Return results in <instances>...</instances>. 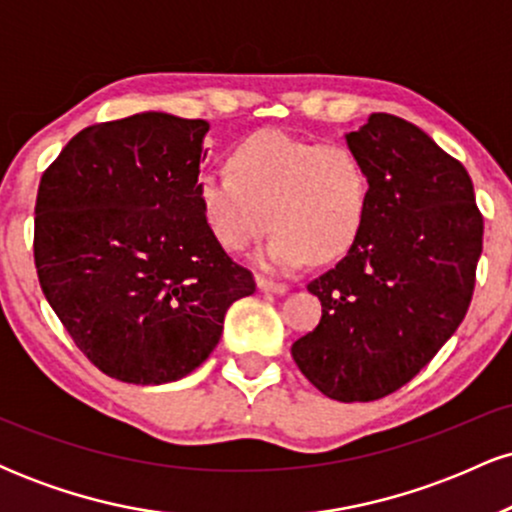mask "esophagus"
Returning a JSON list of instances; mask_svg holds the SVG:
<instances>
[{"label": "esophagus", "mask_w": 512, "mask_h": 512, "mask_svg": "<svg viewBox=\"0 0 512 512\" xmlns=\"http://www.w3.org/2000/svg\"><path fill=\"white\" fill-rule=\"evenodd\" d=\"M257 289L269 291V293H286L289 291V286H286L284 281H274V279H267V276H257Z\"/></svg>", "instance_id": "obj_1"}]
</instances>
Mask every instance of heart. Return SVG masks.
Segmentation results:
<instances>
[{"label": "heart", "mask_w": 512, "mask_h": 512, "mask_svg": "<svg viewBox=\"0 0 512 512\" xmlns=\"http://www.w3.org/2000/svg\"><path fill=\"white\" fill-rule=\"evenodd\" d=\"M228 170L199 175V209L228 252L248 250L272 226L276 233L257 255L262 267L293 272L308 260L334 262L366 226L370 175L349 146L269 129L240 142Z\"/></svg>", "instance_id": "heart-1"}]
</instances>
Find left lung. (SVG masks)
Instances as JSON below:
<instances>
[{
    "label": "left lung",
    "instance_id": "obj_1",
    "mask_svg": "<svg viewBox=\"0 0 512 512\" xmlns=\"http://www.w3.org/2000/svg\"><path fill=\"white\" fill-rule=\"evenodd\" d=\"M346 146L370 175L368 219L344 260L308 284L322 317L291 356L322 395L373 402L407 385L460 327L484 219L462 163L402 117L373 113Z\"/></svg>",
    "mask_w": 512,
    "mask_h": 512
}]
</instances>
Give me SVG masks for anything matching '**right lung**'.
<instances>
[{"mask_svg":"<svg viewBox=\"0 0 512 512\" xmlns=\"http://www.w3.org/2000/svg\"><path fill=\"white\" fill-rule=\"evenodd\" d=\"M207 120L139 113L81 129L40 178V289L110 378L163 385L207 361L255 279L197 202Z\"/></svg>","mask_w":512,"mask_h":512,"instance_id":"1","label":"right lung"}]
</instances>
